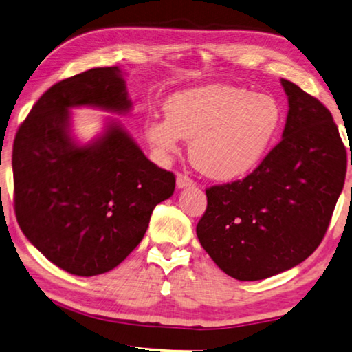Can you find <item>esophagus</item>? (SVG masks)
Segmentation results:
<instances>
[{"label":"esophagus","instance_id":"1","mask_svg":"<svg viewBox=\"0 0 352 352\" xmlns=\"http://www.w3.org/2000/svg\"><path fill=\"white\" fill-rule=\"evenodd\" d=\"M176 184H177V187H179V188H184V187H193V186H195V181L192 179L190 176L187 175V173H177Z\"/></svg>","mask_w":352,"mask_h":352}]
</instances>
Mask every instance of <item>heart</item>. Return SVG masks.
I'll return each instance as SVG.
<instances>
[{"mask_svg":"<svg viewBox=\"0 0 352 352\" xmlns=\"http://www.w3.org/2000/svg\"><path fill=\"white\" fill-rule=\"evenodd\" d=\"M166 118L146 124L155 148L173 153L190 140L195 168L215 181H232L261 164L282 126L283 111L270 94L212 85L173 96Z\"/></svg>","mask_w":352,"mask_h":352,"instance_id":"heart-1","label":"heart"}]
</instances>
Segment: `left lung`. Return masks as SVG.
I'll list each match as a JSON object with an SVG mask.
<instances>
[{
  "label": "left lung",
  "instance_id": "left-lung-1",
  "mask_svg": "<svg viewBox=\"0 0 352 352\" xmlns=\"http://www.w3.org/2000/svg\"><path fill=\"white\" fill-rule=\"evenodd\" d=\"M282 85L289 102L282 142L244 179L208 187L197 225L214 263L242 282L272 277L310 256L344 186L348 157L331 111L293 82Z\"/></svg>",
  "mask_w": 352,
  "mask_h": 352
}]
</instances>
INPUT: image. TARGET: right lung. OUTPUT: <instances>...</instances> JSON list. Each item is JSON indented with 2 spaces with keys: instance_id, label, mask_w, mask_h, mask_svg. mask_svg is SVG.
Segmentation results:
<instances>
[{
  "instance_id": "1",
  "label": "right lung",
  "mask_w": 352,
  "mask_h": 352,
  "mask_svg": "<svg viewBox=\"0 0 352 352\" xmlns=\"http://www.w3.org/2000/svg\"><path fill=\"white\" fill-rule=\"evenodd\" d=\"M78 105L127 111L121 70H85L39 97L14 140V209L42 255L69 274L93 277L142 242L176 177L146 159L116 122L94 144L78 146L67 131L69 108Z\"/></svg>"
}]
</instances>
